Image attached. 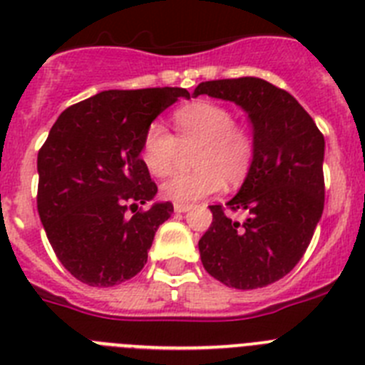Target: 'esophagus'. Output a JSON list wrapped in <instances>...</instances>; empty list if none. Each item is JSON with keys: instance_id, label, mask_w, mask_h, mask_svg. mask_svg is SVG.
I'll return each instance as SVG.
<instances>
[{"instance_id": "obj_1", "label": "esophagus", "mask_w": 365, "mask_h": 365, "mask_svg": "<svg viewBox=\"0 0 365 365\" xmlns=\"http://www.w3.org/2000/svg\"><path fill=\"white\" fill-rule=\"evenodd\" d=\"M191 207V204H174V211H176V213H185V211H189Z\"/></svg>"}]
</instances>
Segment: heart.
Segmentation results:
<instances>
[{
	"instance_id": "heart-1",
	"label": "heart",
	"mask_w": 365,
	"mask_h": 365,
	"mask_svg": "<svg viewBox=\"0 0 365 365\" xmlns=\"http://www.w3.org/2000/svg\"><path fill=\"white\" fill-rule=\"evenodd\" d=\"M176 135L161 123L148 125L141 160L154 176H169L178 165L182 148H195L192 173L176 174L161 185L163 198L192 204L227 185L242 183L252 169L255 143L248 130L237 125L230 108L211 101L185 104L173 113Z\"/></svg>"
}]
</instances>
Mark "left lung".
<instances>
[{"label": "left lung", "instance_id": "obj_1", "mask_svg": "<svg viewBox=\"0 0 365 365\" xmlns=\"http://www.w3.org/2000/svg\"><path fill=\"white\" fill-rule=\"evenodd\" d=\"M192 95L239 104L255 143L252 169L226 204L248 218L237 222L222 205H209L213 222L198 240L202 264L239 290L275 283L299 262L322 218L323 134L292 95L262 78L202 82Z\"/></svg>", "mask_w": 365, "mask_h": 365}]
</instances>
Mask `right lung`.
<instances>
[{"label": "right lung", "mask_w": 365, "mask_h": 365, "mask_svg": "<svg viewBox=\"0 0 365 365\" xmlns=\"http://www.w3.org/2000/svg\"><path fill=\"white\" fill-rule=\"evenodd\" d=\"M183 88L108 90L66 108L38 152V215L66 270L90 287L141 272L170 202L141 160L143 135Z\"/></svg>", "instance_id": "1"}]
</instances>
